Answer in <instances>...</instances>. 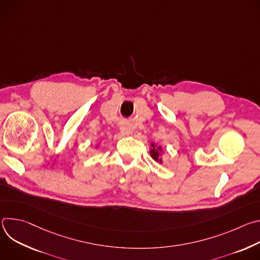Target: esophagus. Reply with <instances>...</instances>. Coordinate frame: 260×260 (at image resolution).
Masks as SVG:
<instances>
[{"mask_svg":"<svg viewBox=\"0 0 260 260\" xmlns=\"http://www.w3.org/2000/svg\"><path fill=\"white\" fill-rule=\"evenodd\" d=\"M120 133L123 135V136H127V135H131L132 131H131V127L127 126L126 124H122L120 126Z\"/></svg>","mask_w":260,"mask_h":260,"instance_id":"obj_1","label":"esophagus"}]
</instances>
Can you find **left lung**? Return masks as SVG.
Returning a JSON list of instances; mask_svg holds the SVG:
<instances>
[{
	"mask_svg": "<svg viewBox=\"0 0 260 260\" xmlns=\"http://www.w3.org/2000/svg\"><path fill=\"white\" fill-rule=\"evenodd\" d=\"M151 149H150V155L152 156V158L156 161H158L159 164H162V154H164V148L161 146H158L155 143H151Z\"/></svg>",
	"mask_w": 260,
	"mask_h": 260,
	"instance_id": "8db88e82",
	"label": "left lung"
}]
</instances>
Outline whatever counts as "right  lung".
Listing matches in <instances>:
<instances>
[{
	"mask_svg": "<svg viewBox=\"0 0 260 260\" xmlns=\"http://www.w3.org/2000/svg\"><path fill=\"white\" fill-rule=\"evenodd\" d=\"M99 144H100V143H99ZM95 147H98V144H96V145H95Z\"/></svg>",
	"mask_w": 260,
	"mask_h": 260,
	"instance_id": "obj_1",
	"label": "right lung"
}]
</instances>
